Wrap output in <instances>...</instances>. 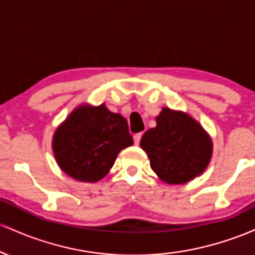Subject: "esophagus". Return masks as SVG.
I'll use <instances>...</instances> for the list:
<instances>
[{
	"mask_svg": "<svg viewBox=\"0 0 255 255\" xmlns=\"http://www.w3.org/2000/svg\"><path fill=\"white\" fill-rule=\"evenodd\" d=\"M141 136H142V133H136V134H134V136H133L134 144L139 145V144H140V140H141Z\"/></svg>",
	"mask_w": 255,
	"mask_h": 255,
	"instance_id": "1",
	"label": "esophagus"
}]
</instances>
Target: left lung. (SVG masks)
Wrapping results in <instances>:
<instances>
[{
    "label": "left lung",
    "instance_id": "obj_1",
    "mask_svg": "<svg viewBox=\"0 0 255 255\" xmlns=\"http://www.w3.org/2000/svg\"><path fill=\"white\" fill-rule=\"evenodd\" d=\"M156 122L140 141L152 170L171 184L186 183L200 175L212 154V142L203 127L187 114L168 108H163Z\"/></svg>",
    "mask_w": 255,
    "mask_h": 255
}]
</instances>
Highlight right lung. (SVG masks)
Wrapping results in <instances>:
<instances>
[{
	"instance_id": "obj_1",
	"label": "right lung",
	"mask_w": 255,
	"mask_h": 255,
	"mask_svg": "<svg viewBox=\"0 0 255 255\" xmlns=\"http://www.w3.org/2000/svg\"><path fill=\"white\" fill-rule=\"evenodd\" d=\"M133 145L127 120L104 104L74 110L55 131L52 150L67 175L97 182L109 172L119 152Z\"/></svg>"
}]
</instances>
